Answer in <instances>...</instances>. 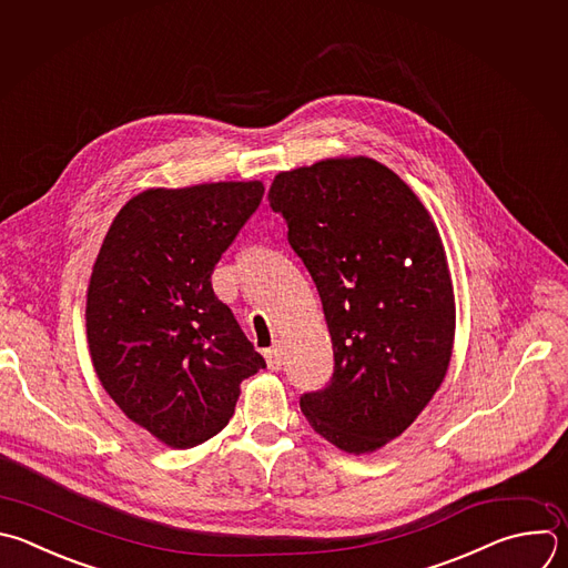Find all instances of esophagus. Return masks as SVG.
I'll return each instance as SVG.
<instances>
[{"label": "esophagus", "mask_w": 568, "mask_h": 568, "mask_svg": "<svg viewBox=\"0 0 568 568\" xmlns=\"http://www.w3.org/2000/svg\"><path fill=\"white\" fill-rule=\"evenodd\" d=\"M265 361H267L270 369H281V365H283V349H281V345H274V347L265 349Z\"/></svg>", "instance_id": "34e87169"}]
</instances>
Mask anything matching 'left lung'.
<instances>
[{
  "instance_id": "8db88e82",
  "label": "left lung",
  "mask_w": 568,
  "mask_h": 568,
  "mask_svg": "<svg viewBox=\"0 0 568 568\" xmlns=\"http://www.w3.org/2000/svg\"><path fill=\"white\" fill-rule=\"evenodd\" d=\"M267 199L334 347L329 384L301 395V410L336 448L372 453L422 415L450 363L455 296L439 232L413 189L363 155L283 171Z\"/></svg>"
}]
</instances>
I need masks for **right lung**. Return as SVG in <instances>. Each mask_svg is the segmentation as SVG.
<instances>
[{
    "instance_id": "right-lung-1",
    "label": "right lung",
    "mask_w": 568,
    "mask_h": 568,
    "mask_svg": "<svg viewBox=\"0 0 568 568\" xmlns=\"http://www.w3.org/2000/svg\"><path fill=\"white\" fill-rule=\"evenodd\" d=\"M265 186L146 189L100 247L87 294L98 379L120 410L171 448H194L232 419L241 382L265 367L212 274Z\"/></svg>"
}]
</instances>
